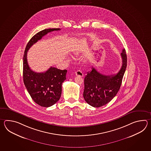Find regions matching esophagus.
I'll return each instance as SVG.
<instances>
[{"instance_id":"esophagus-1","label":"esophagus","mask_w":151,"mask_h":151,"mask_svg":"<svg viewBox=\"0 0 151 151\" xmlns=\"http://www.w3.org/2000/svg\"><path fill=\"white\" fill-rule=\"evenodd\" d=\"M75 74H76V76H80V77H83V73L80 70H78L76 71L75 72Z\"/></svg>"}]
</instances>
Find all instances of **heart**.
<instances>
[{"label":"heart","mask_w":151,"mask_h":151,"mask_svg":"<svg viewBox=\"0 0 151 151\" xmlns=\"http://www.w3.org/2000/svg\"><path fill=\"white\" fill-rule=\"evenodd\" d=\"M79 54V50H76L74 52V55H78Z\"/></svg>","instance_id":"b5f03b06"}]
</instances>
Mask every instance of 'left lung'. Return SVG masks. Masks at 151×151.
I'll use <instances>...</instances> for the list:
<instances>
[{"label":"left lung","instance_id":"left-lung-1","mask_svg":"<svg viewBox=\"0 0 151 151\" xmlns=\"http://www.w3.org/2000/svg\"><path fill=\"white\" fill-rule=\"evenodd\" d=\"M122 66L116 74L104 75L92 67L84 79V99L91 106L99 107L109 103L118 92L127 66L125 49L121 53Z\"/></svg>","mask_w":151,"mask_h":151}]
</instances>
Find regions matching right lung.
Wrapping results in <instances>:
<instances>
[{"mask_svg": "<svg viewBox=\"0 0 151 151\" xmlns=\"http://www.w3.org/2000/svg\"><path fill=\"white\" fill-rule=\"evenodd\" d=\"M60 29H45L37 33L29 40L26 46L23 57V80L33 101L42 107L53 105L61 96L62 83L66 79L67 70L51 67L45 72L37 73L29 67L27 53L32 45L49 32Z\"/></svg>", "mask_w": 151, "mask_h": 151, "instance_id": "add662e5", "label": "right lung"}]
</instances>
